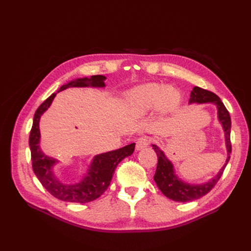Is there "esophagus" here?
<instances>
[{"instance_id": "34e87169", "label": "esophagus", "mask_w": 251, "mask_h": 251, "mask_svg": "<svg viewBox=\"0 0 251 251\" xmlns=\"http://www.w3.org/2000/svg\"><path fill=\"white\" fill-rule=\"evenodd\" d=\"M151 142V139L149 137H141L136 142V150L141 151L143 149H146L149 147V144Z\"/></svg>"}]
</instances>
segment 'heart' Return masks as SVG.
I'll return each mask as SVG.
<instances>
[{
	"label": "heart",
	"instance_id": "1",
	"mask_svg": "<svg viewBox=\"0 0 251 251\" xmlns=\"http://www.w3.org/2000/svg\"><path fill=\"white\" fill-rule=\"evenodd\" d=\"M180 102L176 90L162 83H144L134 87L126 93L127 109L134 117H143L158 108L172 111Z\"/></svg>",
	"mask_w": 251,
	"mask_h": 251
}]
</instances>
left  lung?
Instances as JSON below:
<instances>
[{
  "label": "left lung",
  "instance_id": "left-lung-1",
  "mask_svg": "<svg viewBox=\"0 0 251 251\" xmlns=\"http://www.w3.org/2000/svg\"><path fill=\"white\" fill-rule=\"evenodd\" d=\"M189 104L193 103H211L217 108V115L220 125H221L224 132L225 139V148L227 151V157L224 165L222 166L215 177H212L206 182L203 183H188L187 181L181 179L175 171L174 164L166 157L164 151L156 144H151L153 150L156 151L158 157L157 169L154 176V181L161 193L168 197L169 199L176 202H189L197 199H200L201 197L206 195L210 189L216 185L219 179L221 178L222 174L225 170L230 158L231 153V143H230V128H231V120L228 111L226 110L225 105L221 100L210 91L201 89L199 87H195L191 92V98L188 100Z\"/></svg>",
  "mask_w": 251,
  "mask_h": 251
}]
</instances>
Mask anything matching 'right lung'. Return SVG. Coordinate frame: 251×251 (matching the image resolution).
Wrapping results in <instances>:
<instances>
[{
	"mask_svg": "<svg viewBox=\"0 0 251 251\" xmlns=\"http://www.w3.org/2000/svg\"><path fill=\"white\" fill-rule=\"evenodd\" d=\"M103 75H93L91 77H82L70 80L59 88L57 93L68 88H104ZM57 93L51 94L36 110L33 117V125L29 136V147L31 151L33 172L43 186L55 198L73 203H88L94 201L105 192L118 163L126 157L131 156L135 149V143L115 150L95 155L90 162L86 173L76 183H65L60 181L54 172V166L59 163L56 158L50 157L41 148L40 120L54 100Z\"/></svg>",
	"mask_w": 251,
	"mask_h": 251,
	"instance_id": "obj_1",
	"label": "right lung"
}]
</instances>
